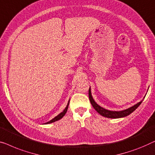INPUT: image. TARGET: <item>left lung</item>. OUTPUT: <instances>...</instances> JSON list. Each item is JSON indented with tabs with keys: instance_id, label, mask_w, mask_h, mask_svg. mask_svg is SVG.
<instances>
[{
	"instance_id": "8db88e82",
	"label": "left lung",
	"mask_w": 155,
	"mask_h": 155,
	"mask_svg": "<svg viewBox=\"0 0 155 155\" xmlns=\"http://www.w3.org/2000/svg\"><path fill=\"white\" fill-rule=\"evenodd\" d=\"M88 96H89V100H90V102L91 104H92V106L93 107V108H94L100 115H102V116H103L104 117H107V118H111V119L121 118V117L128 116V115L131 114L134 111L136 110V109L138 107L139 105L141 104V102H143V100H141L140 102H139L138 103L136 104L135 105L131 107L128 108L126 109V110H124L122 111H110V110H105V109L102 107L98 105V104L95 102V100H93L92 97V95H91V87L88 91Z\"/></svg>"
}]
</instances>
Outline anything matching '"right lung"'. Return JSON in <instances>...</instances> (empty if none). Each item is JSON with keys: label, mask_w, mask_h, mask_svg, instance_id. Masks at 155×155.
Segmentation results:
<instances>
[{"label": "right lung", "mask_w": 155, "mask_h": 155, "mask_svg": "<svg viewBox=\"0 0 155 155\" xmlns=\"http://www.w3.org/2000/svg\"><path fill=\"white\" fill-rule=\"evenodd\" d=\"M69 103V102H68V104H67V107H65L64 110H63V112H61L60 114H59L58 115V116H56V117H55V118H53V119H51V121H49L48 122H46V123H45V124H51V123H53V122H55V121H58V120H60V119H62V117L64 116V114H66V112H67V109H68Z\"/></svg>", "instance_id": "1"}]
</instances>
